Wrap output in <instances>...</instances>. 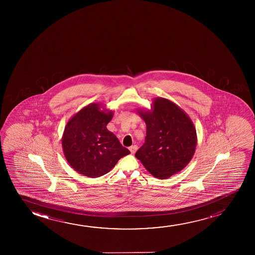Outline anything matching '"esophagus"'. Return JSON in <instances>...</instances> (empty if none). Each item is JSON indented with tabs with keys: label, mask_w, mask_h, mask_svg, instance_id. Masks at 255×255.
Returning <instances> with one entry per match:
<instances>
[{
	"label": "esophagus",
	"mask_w": 255,
	"mask_h": 255,
	"mask_svg": "<svg viewBox=\"0 0 255 255\" xmlns=\"http://www.w3.org/2000/svg\"><path fill=\"white\" fill-rule=\"evenodd\" d=\"M129 150L131 153H135V152H136V150H137V146H136V144H135V145H132V146L129 147Z\"/></svg>",
	"instance_id": "34e87169"
}]
</instances>
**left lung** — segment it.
<instances>
[{
	"instance_id": "obj_1",
	"label": "left lung",
	"mask_w": 255,
	"mask_h": 255,
	"mask_svg": "<svg viewBox=\"0 0 255 255\" xmlns=\"http://www.w3.org/2000/svg\"><path fill=\"white\" fill-rule=\"evenodd\" d=\"M146 125L145 142L135 154L155 178L177 174L192 160L197 146L195 126L175 103L154 98L150 110L137 109Z\"/></svg>"
}]
</instances>
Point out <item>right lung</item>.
<instances>
[{
  "label": "right lung",
  "instance_id": "add662e5",
  "mask_svg": "<svg viewBox=\"0 0 255 255\" xmlns=\"http://www.w3.org/2000/svg\"><path fill=\"white\" fill-rule=\"evenodd\" d=\"M113 115L114 112L104 109L100 103H91L67 123L62 137L63 154L77 173L101 177L130 153L106 127Z\"/></svg>",
  "mask_w": 255,
  "mask_h": 255
}]
</instances>
